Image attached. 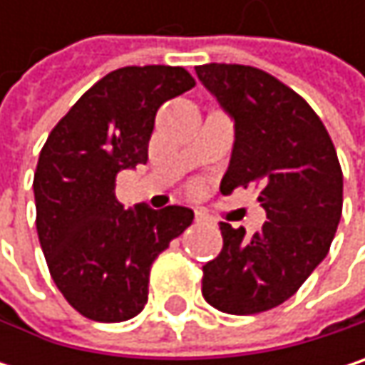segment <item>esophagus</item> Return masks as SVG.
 Listing matches in <instances>:
<instances>
[{"mask_svg": "<svg viewBox=\"0 0 365 365\" xmlns=\"http://www.w3.org/2000/svg\"><path fill=\"white\" fill-rule=\"evenodd\" d=\"M194 220H196V222H209V215H207L205 211H198V209H196V211H194Z\"/></svg>", "mask_w": 365, "mask_h": 365, "instance_id": "esophagus-1", "label": "esophagus"}]
</instances>
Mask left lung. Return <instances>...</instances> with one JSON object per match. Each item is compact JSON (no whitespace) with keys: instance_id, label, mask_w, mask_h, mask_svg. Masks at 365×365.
<instances>
[{"instance_id":"left-lung-1","label":"left lung","mask_w":365,"mask_h":365,"mask_svg":"<svg viewBox=\"0 0 365 365\" xmlns=\"http://www.w3.org/2000/svg\"><path fill=\"white\" fill-rule=\"evenodd\" d=\"M196 76L235 118L222 194L257 187L268 217L254 235L220 224L224 247L202 266V296L222 313H264L292 298L328 255L342 169L322 118L274 76L232 63L198 65Z\"/></svg>"}]
</instances>
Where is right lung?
<instances>
[{
	"label": "right lung",
	"mask_w": 365,
	"mask_h": 365,
	"mask_svg": "<svg viewBox=\"0 0 365 365\" xmlns=\"http://www.w3.org/2000/svg\"><path fill=\"white\" fill-rule=\"evenodd\" d=\"M194 84L183 67L115 69L56 122L39 152V245L58 292L86 319L139 315L154 259L194 220L187 207L124 209L115 198V175L148 163L158 108Z\"/></svg>",
	"instance_id": "obj_1"
}]
</instances>
